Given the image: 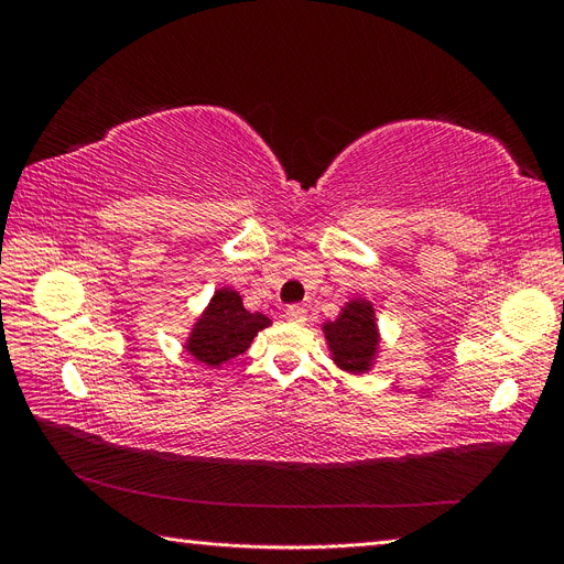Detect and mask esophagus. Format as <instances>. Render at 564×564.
<instances>
[{
    "instance_id": "esophagus-1",
    "label": "esophagus",
    "mask_w": 564,
    "mask_h": 564,
    "mask_svg": "<svg viewBox=\"0 0 564 564\" xmlns=\"http://www.w3.org/2000/svg\"><path fill=\"white\" fill-rule=\"evenodd\" d=\"M305 313L308 311H305V305H301V303H292L286 308V317L292 322H305Z\"/></svg>"
}]
</instances>
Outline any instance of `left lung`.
Returning <instances> with one entry per match:
<instances>
[{
	"label": "left lung",
	"mask_w": 564,
	"mask_h": 564,
	"mask_svg": "<svg viewBox=\"0 0 564 564\" xmlns=\"http://www.w3.org/2000/svg\"><path fill=\"white\" fill-rule=\"evenodd\" d=\"M324 336H327L334 362L340 369L352 373L367 371L379 348L371 303L350 301L338 319L324 324Z\"/></svg>",
	"instance_id": "obj_1"
}]
</instances>
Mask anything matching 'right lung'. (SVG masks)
<instances>
[{"mask_svg":"<svg viewBox=\"0 0 564 564\" xmlns=\"http://www.w3.org/2000/svg\"><path fill=\"white\" fill-rule=\"evenodd\" d=\"M268 324L270 319L265 315L249 313L245 308L240 294L232 289H220L195 324L185 348L195 360L209 367H220L232 357L242 355L251 346L253 336Z\"/></svg>","mask_w":564,"mask_h":564,"instance_id":"obj_1","label":"right lung"}]
</instances>
